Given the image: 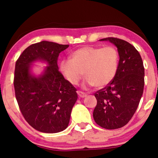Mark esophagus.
<instances>
[{"label":"esophagus","mask_w":158,"mask_h":158,"mask_svg":"<svg viewBox=\"0 0 158 158\" xmlns=\"http://www.w3.org/2000/svg\"><path fill=\"white\" fill-rule=\"evenodd\" d=\"M77 94H78V96H79L80 98H84V97H86V94L85 93L82 92V91H77Z\"/></svg>","instance_id":"1"}]
</instances>
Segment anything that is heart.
<instances>
[{
  "label": "heart",
  "mask_w": 158,
  "mask_h": 158,
  "mask_svg": "<svg viewBox=\"0 0 158 158\" xmlns=\"http://www.w3.org/2000/svg\"><path fill=\"white\" fill-rule=\"evenodd\" d=\"M119 54L113 46H86L75 50L71 60H62L60 70L72 84H77L84 76L88 86L103 88L116 77L118 69Z\"/></svg>",
  "instance_id": "heart-1"
}]
</instances>
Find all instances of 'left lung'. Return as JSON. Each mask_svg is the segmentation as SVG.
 Returning a JSON list of instances; mask_svg holds the SVG:
<instances>
[{"instance_id":"left-lung-1","label":"left lung","mask_w":158,"mask_h":158,"mask_svg":"<svg viewBox=\"0 0 158 158\" xmlns=\"http://www.w3.org/2000/svg\"><path fill=\"white\" fill-rule=\"evenodd\" d=\"M100 41L116 45L120 58L115 78L94 94L97 100L94 121L102 128L112 130L126 126L137 110L144 89L145 69L140 53L129 42L116 37Z\"/></svg>"}]
</instances>
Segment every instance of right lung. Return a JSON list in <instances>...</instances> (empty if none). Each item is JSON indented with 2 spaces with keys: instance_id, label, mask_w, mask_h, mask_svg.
Listing matches in <instances>:
<instances>
[{
  "instance_id": "right-lung-1",
  "label": "right lung",
  "mask_w": 158,
  "mask_h": 158,
  "mask_svg": "<svg viewBox=\"0 0 158 158\" xmlns=\"http://www.w3.org/2000/svg\"><path fill=\"white\" fill-rule=\"evenodd\" d=\"M69 45L42 41L32 44L16 61L15 98L23 117L35 130L47 133L64 131L69 123L78 96L77 89L59 71L58 56ZM36 60L48 65L38 77L30 71Z\"/></svg>"
}]
</instances>
